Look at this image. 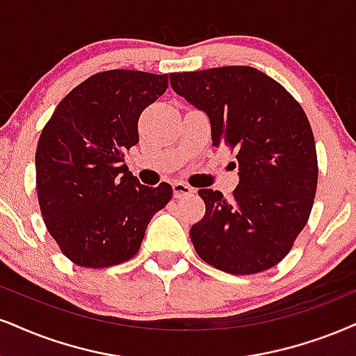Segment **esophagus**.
I'll use <instances>...</instances> for the list:
<instances>
[{"label": "esophagus", "instance_id": "1", "mask_svg": "<svg viewBox=\"0 0 356 356\" xmlns=\"http://www.w3.org/2000/svg\"><path fill=\"white\" fill-rule=\"evenodd\" d=\"M195 190L191 186H188L186 183L183 181H175L173 183V196L175 198H186V196H191Z\"/></svg>", "mask_w": 356, "mask_h": 356}]
</instances>
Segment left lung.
<instances>
[{"label":"left lung","mask_w":356,"mask_h":356,"mask_svg":"<svg viewBox=\"0 0 356 356\" xmlns=\"http://www.w3.org/2000/svg\"><path fill=\"white\" fill-rule=\"evenodd\" d=\"M171 89L204 112L214 147L236 152L239 185L231 198L200 190L203 219L190 238L209 266L257 274L287 256L312 211L317 152L300 104L249 65L175 72Z\"/></svg>","instance_id":"1"}]
</instances>
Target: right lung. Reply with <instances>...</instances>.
I'll return each mask as SVG.
<instances>
[{
    "label": "right lung",
    "instance_id": "obj_1",
    "mask_svg": "<svg viewBox=\"0 0 356 356\" xmlns=\"http://www.w3.org/2000/svg\"><path fill=\"white\" fill-rule=\"evenodd\" d=\"M168 89V74L99 72L60 100L36 150V188L47 231L74 264L117 266L138 252L148 222L173 195L124 163L138 143L143 108Z\"/></svg>",
    "mask_w": 356,
    "mask_h": 356
}]
</instances>
